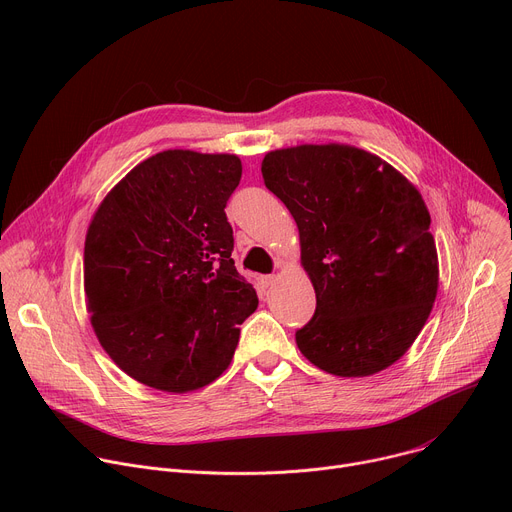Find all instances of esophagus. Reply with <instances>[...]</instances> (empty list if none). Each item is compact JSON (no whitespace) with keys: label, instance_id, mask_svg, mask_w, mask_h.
I'll return each mask as SVG.
<instances>
[{"label":"esophagus","instance_id":"1","mask_svg":"<svg viewBox=\"0 0 512 512\" xmlns=\"http://www.w3.org/2000/svg\"><path fill=\"white\" fill-rule=\"evenodd\" d=\"M274 283H277V277H274V274H262V277H258L260 289H268V287H272Z\"/></svg>","mask_w":512,"mask_h":512}]
</instances>
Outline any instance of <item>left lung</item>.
I'll list each match as a JSON object with an SVG mask.
<instances>
[{
    "label": "left lung",
    "instance_id": "8db88e82",
    "mask_svg": "<svg viewBox=\"0 0 512 512\" xmlns=\"http://www.w3.org/2000/svg\"><path fill=\"white\" fill-rule=\"evenodd\" d=\"M262 178L299 229L316 313L295 340L338 377L375 375L402 359L439 289L430 213L418 188L379 155L328 143L268 151Z\"/></svg>",
    "mask_w": 512,
    "mask_h": 512
}]
</instances>
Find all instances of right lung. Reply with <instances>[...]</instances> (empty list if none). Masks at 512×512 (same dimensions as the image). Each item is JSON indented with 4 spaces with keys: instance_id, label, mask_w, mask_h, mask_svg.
<instances>
[{
    "instance_id": "1",
    "label": "right lung",
    "mask_w": 512,
    "mask_h": 512,
    "mask_svg": "<svg viewBox=\"0 0 512 512\" xmlns=\"http://www.w3.org/2000/svg\"><path fill=\"white\" fill-rule=\"evenodd\" d=\"M242 178L233 153L160 151L96 209L84 248L92 328L135 381L170 393L213 383L258 307L235 270L225 205Z\"/></svg>"
}]
</instances>
